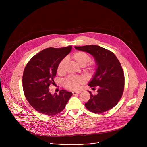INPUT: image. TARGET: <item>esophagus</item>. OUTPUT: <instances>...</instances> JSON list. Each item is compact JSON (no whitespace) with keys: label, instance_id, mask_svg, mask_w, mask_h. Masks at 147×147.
<instances>
[{"label":"esophagus","instance_id":"1","mask_svg":"<svg viewBox=\"0 0 147 147\" xmlns=\"http://www.w3.org/2000/svg\"><path fill=\"white\" fill-rule=\"evenodd\" d=\"M80 93V91H76V92H73L72 94L73 95H76L78 94H79Z\"/></svg>","mask_w":147,"mask_h":147}]
</instances>
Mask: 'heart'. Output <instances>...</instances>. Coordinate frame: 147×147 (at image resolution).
I'll list each match as a JSON object with an SVG mask.
<instances>
[{
  "instance_id": "1",
  "label": "heart",
  "mask_w": 147,
  "mask_h": 147,
  "mask_svg": "<svg viewBox=\"0 0 147 147\" xmlns=\"http://www.w3.org/2000/svg\"><path fill=\"white\" fill-rule=\"evenodd\" d=\"M71 58L79 65L82 67H84L86 65L88 69H93L94 68V63L90 62L91 61L90 56L85 51H76L72 54ZM66 64L67 59L65 58L61 60L59 63L57 67V72L59 74H62L64 73ZM83 82L84 79L82 77L69 76L64 80V86L65 88L69 90H76L79 88L80 84L83 83Z\"/></svg>"
}]
</instances>
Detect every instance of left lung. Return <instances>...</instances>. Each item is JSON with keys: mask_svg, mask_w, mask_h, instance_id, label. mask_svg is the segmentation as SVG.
Returning a JSON list of instances; mask_svg holds the SVG:
<instances>
[{"mask_svg": "<svg viewBox=\"0 0 147 147\" xmlns=\"http://www.w3.org/2000/svg\"><path fill=\"white\" fill-rule=\"evenodd\" d=\"M77 50L87 52L94 58L97 68L88 85L99 86L97 94H90L85 104L86 108L94 113L105 112L117 105L121 98L125 88V76L121 64L111 51L97 45L75 46Z\"/></svg>", "mask_w": 147, "mask_h": 147, "instance_id": "left-lung-1", "label": "left lung"}]
</instances>
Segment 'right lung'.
I'll list each match as a JSON object with an SVG mask.
<instances>
[{"label": "right lung", "instance_id": "add662e5", "mask_svg": "<svg viewBox=\"0 0 147 147\" xmlns=\"http://www.w3.org/2000/svg\"><path fill=\"white\" fill-rule=\"evenodd\" d=\"M72 49L69 46L62 48L49 47L33 56L25 67L22 88L25 96L37 111L46 115H54L64 109L71 92L62 89L52 95L50 84L54 83L59 63Z\"/></svg>", "mask_w": 147, "mask_h": 147}]
</instances>
